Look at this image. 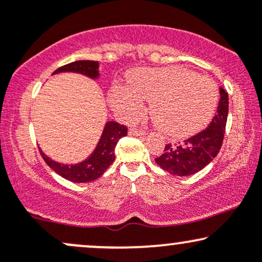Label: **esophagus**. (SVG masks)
<instances>
[{"label":"esophagus","instance_id":"esophagus-1","mask_svg":"<svg viewBox=\"0 0 262 262\" xmlns=\"http://www.w3.org/2000/svg\"><path fill=\"white\" fill-rule=\"evenodd\" d=\"M129 134L138 135V137H143V135H145V130H141V129H138V128H130L129 129Z\"/></svg>","mask_w":262,"mask_h":262}]
</instances>
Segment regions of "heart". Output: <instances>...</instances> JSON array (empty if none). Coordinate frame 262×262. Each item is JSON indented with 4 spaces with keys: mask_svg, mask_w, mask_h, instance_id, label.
Listing matches in <instances>:
<instances>
[{
    "mask_svg": "<svg viewBox=\"0 0 262 262\" xmlns=\"http://www.w3.org/2000/svg\"><path fill=\"white\" fill-rule=\"evenodd\" d=\"M213 80L179 66L138 69L129 75V89L117 86L112 101L125 118L133 119L150 102L155 124L172 138L196 133L208 123L218 104Z\"/></svg>",
    "mask_w": 262,
    "mask_h": 262,
    "instance_id": "heart-1",
    "label": "heart"
}]
</instances>
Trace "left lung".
<instances>
[{
	"mask_svg": "<svg viewBox=\"0 0 262 262\" xmlns=\"http://www.w3.org/2000/svg\"><path fill=\"white\" fill-rule=\"evenodd\" d=\"M219 100L217 114L204 130L193 137L183 140L182 143L167 144L164 152L155 159L156 164L162 170L175 176H189L198 172L209 164L223 144V138L227 125L229 100L224 89H219Z\"/></svg>",
	"mask_w": 262,
	"mask_h": 262,
	"instance_id": "8db88e82",
	"label": "left lung"
}]
</instances>
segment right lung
<instances>
[{
  "label": "right lung",
  "mask_w": 262,
  "mask_h": 262,
  "mask_svg": "<svg viewBox=\"0 0 262 262\" xmlns=\"http://www.w3.org/2000/svg\"><path fill=\"white\" fill-rule=\"evenodd\" d=\"M98 61L92 60H79V61L70 62V64L61 66L53 74L59 73H76L82 74L90 79H97L100 76L98 73ZM128 129L125 125L119 124L117 122H107L104 125L103 132L98 141L97 146L93 150V152L86 160L79 162V164H60L58 161H54L49 156H47L39 149L41 158L55 171L58 175L71 182H91L97 180L108 167L112 165L116 159L114 149L117 143L121 138L127 135Z\"/></svg>",
  "instance_id": "add662e5"
}]
</instances>
